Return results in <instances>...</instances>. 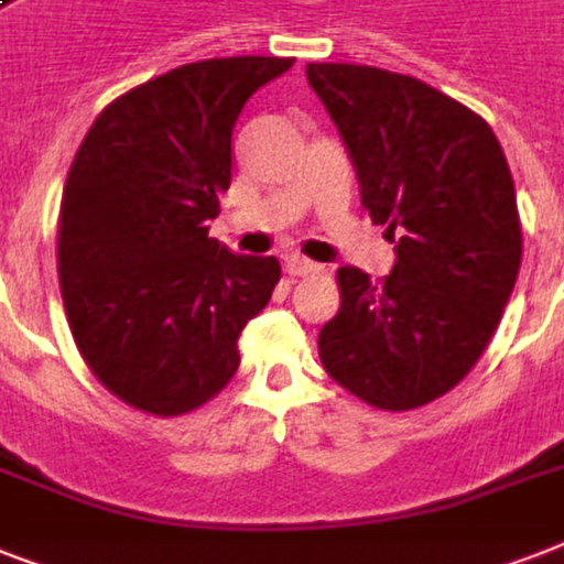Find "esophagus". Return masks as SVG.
I'll return each instance as SVG.
<instances>
[{
	"instance_id": "obj_1",
	"label": "esophagus",
	"mask_w": 564,
	"mask_h": 564,
	"mask_svg": "<svg viewBox=\"0 0 564 564\" xmlns=\"http://www.w3.org/2000/svg\"><path fill=\"white\" fill-rule=\"evenodd\" d=\"M283 269L292 274V278H307V274H316L322 272V265L307 260V257L301 254H286L283 257Z\"/></svg>"
}]
</instances>
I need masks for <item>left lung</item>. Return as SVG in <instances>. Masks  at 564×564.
Instances as JSON below:
<instances>
[{
  "label": "left lung",
  "instance_id": "obj_1",
  "mask_svg": "<svg viewBox=\"0 0 564 564\" xmlns=\"http://www.w3.org/2000/svg\"><path fill=\"white\" fill-rule=\"evenodd\" d=\"M343 137L362 207L398 234L371 281L339 269L343 304L318 334L325 371L380 410L451 392L486 351L521 265L516 184L486 119L377 66L307 64Z\"/></svg>",
  "mask_w": 564,
  "mask_h": 564
}]
</instances>
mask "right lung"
Wrapping results in <instances>:
<instances>
[{
    "label": "right lung",
    "instance_id": "1",
    "mask_svg": "<svg viewBox=\"0 0 564 564\" xmlns=\"http://www.w3.org/2000/svg\"><path fill=\"white\" fill-rule=\"evenodd\" d=\"M292 57H213L101 110L61 198L57 274L75 345L110 392L154 415L210 401L239 366L242 327L281 281L274 257L207 237L230 187L246 101Z\"/></svg>",
    "mask_w": 564,
    "mask_h": 564
}]
</instances>
